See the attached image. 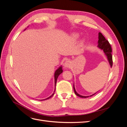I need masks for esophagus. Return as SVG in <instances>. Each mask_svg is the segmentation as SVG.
Masks as SVG:
<instances>
[{"instance_id":"34e87169","label":"esophagus","mask_w":127,"mask_h":127,"mask_svg":"<svg viewBox=\"0 0 127 127\" xmlns=\"http://www.w3.org/2000/svg\"><path fill=\"white\" fill-rule=\"evenodd\" d=\"M71 66V63L70 60H67L64 64V67L65 68H69Z\"/></svg>"}]
</instances>
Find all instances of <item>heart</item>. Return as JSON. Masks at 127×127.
<instances>
[{
    "mask_svg": "<svg viewBox=\"0 0 127 127\" xmlns=\"http://www.w3.org/2000/svg\"><path fill=\"white\" fill-rule=\"evenodd\" d=\"M73 37H74V39H77V38L78 37V35H77V34H74V35H73Z\"/></svg>",
    "mask_w": 127,
    "mask_h": 127,
    "instance_id": "obj_1",
    "label": "heart"
}]
</instances>
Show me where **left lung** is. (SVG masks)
<instances>
[{"mask_svg":"<svg viewBox=\"0 0 127 127\" xmlns=\"http://www.w3.org/2000/svg\"><path fill=\"white\" fill-rule=\"evenodd\" d=\"M97 47L99 48H100L101 49L103 50L104 52L105 55L107 57V60H108V61H109V63L110 64L111 67H112V64H113L112 56V54H111V53H112V48H111V45L109 43V41L107 40H106L105 37L102 35V34L101 32H99V33H98V41ZM74 92H75V94L80 97L86 98V97H89V96H84L80 95L77 93L76 90H75L74 85ZM96 93L91 95V96L94 95Z\"/></svg>","mask_w":127,"mask_h":127,"instance_id":"obj_1","label":"left lung"}]
</instances>
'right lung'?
Instances as JSON below:
<instances>
[{"label":"right lung","instance_id":"obj_1","mask_svg":"<svg viewBox=\"0 0 127 127\" xmlns=\"http://www.w3.org/2000/svg\"><path fill=\"white\" fill-rule=\"evenodd\" d=\"M63 69H62V67L60 66L58 69H57L56 70V71H55V87H56V84L57 83V78L58 77V76H59L60 74H61V73L63 72ZM55 90H56V88L55 89V91L54 92H53V93L50 96H49V97L45 98V99H41V101H43V100H46V99H49L50 98H51L52 96H53V95H54L55 94Z\"/></svg>","mask_w":127,"mask_h":127}]
</instances>
